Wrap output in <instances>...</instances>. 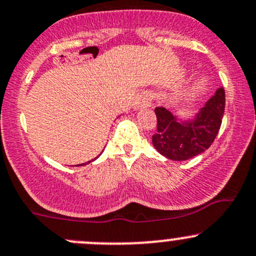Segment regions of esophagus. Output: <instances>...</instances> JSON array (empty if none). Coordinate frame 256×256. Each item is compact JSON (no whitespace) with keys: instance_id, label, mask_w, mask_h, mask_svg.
I'll return each mask as SVG.
<instances>
[{"instance_id":"34e87169","label":"esophagus","mask_w":256,"mask_h":256,"mask_svg":"<svg viewBox=\"0 0 256 256\" xmlns=\"http://www.w3.org/2000/svg\"><path fill=\"white\" fill-rule=\"evenodd\" d=\"M134 109H144V108H148L150 106V99L146 94H140L136 96V99L134 100Z\"/></svg>"}]
</instances>
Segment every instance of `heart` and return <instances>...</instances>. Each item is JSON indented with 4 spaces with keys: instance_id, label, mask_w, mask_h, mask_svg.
<instances>
[{
    "instance_id": "b5f03b06",
    "label": "heart",
    "mask_w": 256,
    "mask_h": 256,
    "mask_svg": "<svg viewBox=\"0 0 256 256\" xmlns=\"http://www.w3.org/2000/svg\"><path fill=\"white\" fill-rule=\"evenodd\" d=\"M205 87H206V80L201 77V78H198L195 83H194L192 87H190L189 92L186 93V96H195V94L202 92Z\"/></svg>"
}]
</instances>
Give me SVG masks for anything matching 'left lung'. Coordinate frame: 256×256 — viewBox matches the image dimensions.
<instances>
[{
    "instance_id": "8db88e82",
    "label": "left lung",
    "mask_w": 256,
    "mask_h": 256,
    "mask_svg": "<svg viewBox=\"0 0 256 256\" xmlns=\"http://www.w3.org/2000/svg\"><path fill=\"white\" fill-rule=\"evenodd\" d=\"M223 87L189 119L172 114L166 108H156L157 132L152 144L160 154L172 160H186L201 154L216 138L224 112Z\"/></svg>"
}]
</instances>
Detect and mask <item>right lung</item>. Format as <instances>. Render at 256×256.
Returning a JSON list of instances; mask_svg holds the SVG:
<instances>
[{"mask_svg":"<svg viewBox=\"0 0 256 256\" xmlns=\"http://www.w3.org/2000/svg\"><path fill=\"white\" fill-rule=\"evenodd\" d=\"M99 156H100V154H99ZM99 156H98V157H99ZM98 157H96V158H94V160H96V158H98ZM90 162H87V163H82V164H78V166H86V164H88Z\"/></svg>","mask_w":256,"mask_h":256,"instance_id":"obj_1","label":"right lung"}]
</instances>
